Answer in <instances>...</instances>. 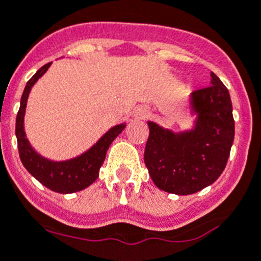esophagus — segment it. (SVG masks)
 I'll use <instances>...</instances> for the list:
<instances>
[{
	"instance_id": "esophagus-1",
	"label": "esophagus",
	"mask_w": 261,
	"mask_h": 261,
	"mask_svg": "<svg viewBox=\"0 0 261 261\" xmlns=\"http://www.w3.org/2000/svg\"><path fill=\"white\" fill-rule=\"evenodd\" d=\"M147 115H149V110H147L146 106H138L137 109L135 110V118L138 119V120L146 119Z\"/></svg>"
}]
</instances>
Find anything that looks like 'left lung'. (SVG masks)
<instances>
[{"mask_svg":"<svg viewBox=\"0 0 261 261\" xmlns=\"http://www.w3.org/2000/svg\"><path fill=\"white\" fill-rule=\"evenodd\" d=\"M194 126L173 132L147 121L149 140L145 164L160 190L177 195L194 194L214 184L223 173L234 141L230 94L211 72V85L191 93Z\"/></svg>","mask_w":261,"mask_h":261,"instance_id":"left-lung-1","label":"left lung"}]
</instances>
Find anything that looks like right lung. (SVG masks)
Returning a JSON list of instances; mask_svg holds the SVG:
<instances>
[{"label":"right lung","mask_w":261,"mask_h":261,"mask_svg":"<svg viewBox=\"0 0 261 261\" xmlns=\"http://www.w3.org/2000/svg\"><path fill=\"white\" fill-rule=\"evenodd\" d=\"M51 62L42 66L25 85L24 92L21 94L20 107L16 115L15 135L18 140L19 156L25 169L38 182H41L50 190L61 193V194H71V193L84 190L97 180L99 168L103 164L110 145L123 132L126 124L123 123L112 126L89 150L72 159L57 162V160H50L38 154L31 146L30 141L25 136L24 115L31 89L37 83L38 79L46 72Z\"/></svg>","instance_id":"1"}]
</instances>
